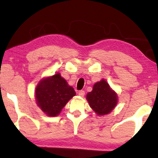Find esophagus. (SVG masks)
<instances>
[{
    "instance_id": "1",
    "label": "esophagus",
    "mask_w": 158,
    "mask_h": 158,
    "mask_svg": "<svg viewBox=\"0 0 158 158\" xmlns=\"http://www.w3.org/2000/svg\"><path fill=\"white\" fill-rule=\"evenodd\" d=\"M84 94H85V92H84V90H81V91H79V92H78V94L79 95L80 97H83L84 96Z\"/></svg>"
}]
</instances>
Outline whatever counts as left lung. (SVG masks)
Returning <instances> with one entry per match:
<instances>
[{"label": "left lung", "instance_id": "obj_1", "mask_svg": "<svg viewBox=\"0 0 158 158\" xmlns=\"http://www.w3.org/2000/svg\"><path fill=\"white\" fill-rule=\"evenodd\" d=\"M86 98L90 107L99 116L110 114L118 101L117 94L104 79L94 84Z\"/></svg>", "mask_w": 158, "mask_h": 158}]
</instances>
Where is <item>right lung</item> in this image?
<instances>
[{
  "label": "right lung",
  "mask_w": 158,
  "mask_h": 158,
  "mask_svg": "<svg viewBox=\"0 0 158 158\" xmlns=\"http://www.w3.org/2000/svg\"><path fill=\"white\" fill-rule=\"evenodd\" d=\"M75 95L74 88L69 85L60 73L40 80L35 90L37 105L48 117L58 116Z\"/></svg>",
  "instance_id": "1"
}]
</instances>
